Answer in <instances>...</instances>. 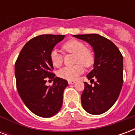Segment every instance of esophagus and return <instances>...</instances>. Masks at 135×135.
<instances>
[{"label": "esophagus", "mask_w": 135, "mask_h": 135, "mask_svg": "<svg viewBox=\"0 0 135 135\" xmlns=\"http://www.w3.org/2000/svg\"><path fill=\"white\" fill-rule=\"evenodd\" d=\"M68 83H69V85H72V84H74L75 82H74V81H69Z\"/></svg>", "instance_id": "esophagus-1"}]
</instances>
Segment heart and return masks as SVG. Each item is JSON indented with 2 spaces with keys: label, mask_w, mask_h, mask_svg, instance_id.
<instances>
[{
  "label": "heart",
  "mask_w": 135,
  "mask_h": 135,
  "mask_svg": "<svg viewBox=\"0 0 135 135\" xmlns=\"http://www.w3.org/2000/svg\"><path fill=\"white\" fill-rule=\"evenodd\" d=\"M63 49L68 53L75 54L74 63L77 64L72 66H65L58 71L59 77L66 80H75L80 74L84 72V67H89L93 64L94 57L93 53L86 48L85 45L78 40H70L63 45ZM50 61L54 67L59 68L63 64V56L59 50L54 48L50 51Z\"/></svg>",
  "instance_id": "1"
}]
</instances>
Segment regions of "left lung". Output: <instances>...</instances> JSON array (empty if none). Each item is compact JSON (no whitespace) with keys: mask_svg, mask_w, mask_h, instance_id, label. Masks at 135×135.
Returning a JSON list of instances; mask_svg holds the SVG:
<instances>
[{"mask_svg":"<svg viewBox=\"0 0 135 135\" xmlns=\"http://www.w3.org/2000/svg\"><path fill=\"white\" fill-rule=\"evenodd\" d=\"M90 45L94 51L93 69L88 79H97L94 86L84 82L81 95L83 108L93 115L106 112L119 98L123 85V56L113 42L98 34L73 35Z\"/></svg>","mask_w":135,"mask_h":135,"instance_id":"left-lung-1","label":"left lung"}]
</instances>
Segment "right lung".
Segmentation results:
<instances>
[{
    "mask_svg": "<svg viewBox=\"0 0 135 135\" xmlns=\"http://www.w3.org/2000/svg\"><path fill=\"white\" fill-rule=\"evenodd\" d=\"M65 35H42L28 41L19 53L15 64L16 88L25 105L35 115L52 117L63 104V94L67 87L66 79L52 73L53 66L50 53ZM54 79L50 87L46 78Z\"/></svg>",
    "mask_w": 135,
    "mask_h": 135,
    "instance_id": "add662e5",
    "label": "right lung"
}]
</instances>
